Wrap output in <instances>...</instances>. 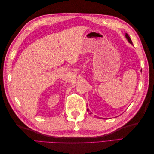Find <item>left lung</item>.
Wrapping results in <instances>:
<instances>
[{"instance_id":"left-lung-1","label":"left lung","mask_w":154,"mask_h":154,"mask_svg":"<svg viewBox=\"0 0 154 154\" xmlns=\"http://www.w3.org/2000/svg\"><path fill=\"white\" fill-rule=\"evenodd\" d=\"M126 38H127V40H128V42H129L130 43V44H132V40H131V39H130V36L128 35V34H127V33H126ZM88 110H88V109H87V111L88 112Z\"/></svg>"}]
</instances>
